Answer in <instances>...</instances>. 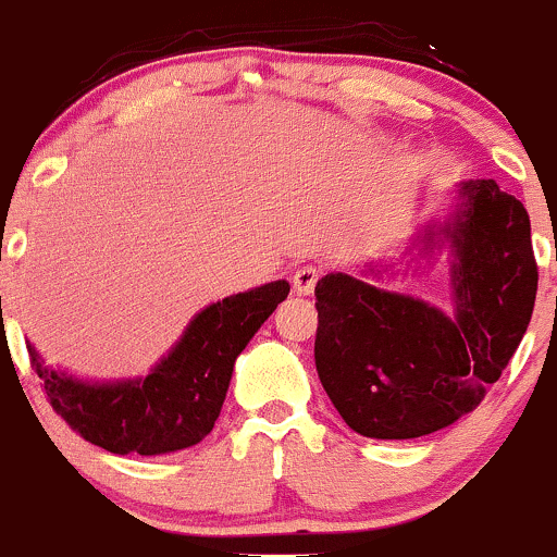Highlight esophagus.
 Segmentation results:
<instances>
[{"label":"esophagus","instance_id":"esophagus-1","mask_svg":"<svg viewBox=\"0 0 557 557\" xmlns=\"http://www.w3.org/2000/svg\"><path fill=\"white\" fill-rule=\"evenodd\" d=\"M317 283H319V270L311 264L300 267V270H296V274H293V290L300 293V296H311Z\"/></svg>","mask_w":557,"mask_h":557}]
</instances>
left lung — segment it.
I'll use <instances>...</instances> for the list:
<instances>
[{
	"instance_id": "1",
	"label": "left lung",
	"mask_w": 557,
	"mask_h": 557,
	"mask_svg": "<svg viewBox=\"0 0 557 557\" xmlns=\"http://www.w3.org/2000/svg\"><path fill=\"white\" fill-rule=\"evenodd\" d=\"M443 243L453 314L345 272L317 283L319 380L363 437H421L474 411L529 327L540 274L519 198L495 181L461 183L456 209L413 248L430 257Z\"/></svg>"
}]
</instances>
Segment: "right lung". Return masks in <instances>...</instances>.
Instances as JSON below:
<instances>
[{
    "mask_svg": "<svg viewBox=\"0 0 557 557\" xmlns=\"http://www.w3.org/2000/svg\"><path fill=\"white\" fill-rule=\"evenodd\" d=\"M287 293L290 285L274 280L207 306L146 376L78 380L47 367L28 343L30 363L54 411L83 440L117 456H164L201 443L212 432L235 359Z\"/></svg>",
    "mask_w": 557,
    "mask_h": 557,
    "instance_id": "right-lung-1",
    "label": "right lung"
}]
</instances>
